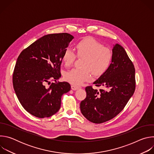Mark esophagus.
<instances>
[{"label":"esophagus","mask_w":154,"mask_h":154,"mask_svg":"<svg viewBox=\"0 0 154 154\" xmlns=\"http://www.w3.org/2000/svg\"><path fill=\"white\" fill-rule=\"evenodd\" d=\"M80 88V86H75V85H71V89L74 91H75V90L79 89Z\"/></svg>","instance_id":"1"}]
</instances>
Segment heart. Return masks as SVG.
Here are the masks:
<instances>
[{
  "label": "heart",
  "mask_w": 154,
  "mask_h": 154,
  "mask_svg": "<svg viewBox=\"0 0 154 154\" xmlns=\"http://www.w3.org/2000/svg\"><path fill=\"white\" fill-rule=\"evenodd\" d=\"M77 55L85 57L82 67L73 68L64 74V79L74 85H80L91 79V71L95 75L103 74L109 68L112 60V52L108 48L103 47L100 42L93 38H87L76 45ZM76 58V55L70 48L66 49L62 54V60L66 66H70Z\"/></svg>",
  "instance_id": "1"
}]
</instances>
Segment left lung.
Instances as JSON below:
<instances>
[{"instance_id":"8db88e82","label":"left lung","mask_w":154,"mask_h":154,"mask_svg":"<svg viewBox=\"0 0 154 154\" xmlns=\"http://www.w3.org/2000/svg\"><path fill=\"white\" fill-rule=\"evenodd\" d=\"M135 69L125 49L116 44L108 69L93 84L105 90L86 86V98L80 103L82 115L88 121L100 124L117 116L135 90Z\"/></svg>"}]
</instances>
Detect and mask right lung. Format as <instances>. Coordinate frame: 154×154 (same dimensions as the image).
Listing matches in <instances>:
<instances>
[{
	"instance_id": "1",
	"label": "right lung",
	"mask_w": 154,
	"mask_h": 154,
	"mask_svg": "<svg viewBox=\"0 0 154 154\" xmlns=\"http://www.w3.org/2000/svg\"><path fill=\"white\" fill-rule=\"evenodd\" d=\"M74 36L67 33L44 36L23 50L15 65L13 84L22 106L39 118H48L60 108L63 94L71 90L69 83L47 82L61 77L62 54Z\"/></svg>"
}]
</instances>
